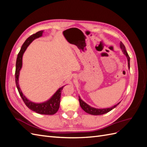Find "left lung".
I'll return each instance as SVG.
<instances>
[{"mask_svg": "<svg viewBox=\"0 0 147 147\" xmlns=\"http://www.w3.org/2000/svg\"><path fill=\"white\" fill-rule=\"evenodd\" d=\"M119 46H120V48L121 49V50L123 53V54L125 55L127 57V63H128V67L129 69L130 68V57L129 56L127 53L126 50V48L125 46L124 45V44L120 42L119 43ZM79 97V102H80V107H82V109L84 111V112L91 114L92 115H103L105 113H108L110 111L112 110V109H113L114 108L116 107L117 105H118V104L120 103L121 102H118V103L116 105H115L114 106L110 108H107V109H96L94 107H92L90 105H89L88 104H87L86 102H84L83 100H82V99L80 98V97L78 96Z\"/></svg>", "mask_w": 147, "mask_h": 147, "instance_id": "left-lung-1", "label": "left lung"}]
</instances>
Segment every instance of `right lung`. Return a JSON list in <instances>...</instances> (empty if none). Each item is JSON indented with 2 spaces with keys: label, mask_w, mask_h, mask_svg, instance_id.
I'll return each instance as SVG.
<instances>
[{
  "label": "right lung",
  "mask_w": 147,
  "mask_h": 147,
  "mask_svg": "<svg viewBox=\"0 0 147 147\" xmlns=\"http://www.w3.org/2000/svg\"><path fill=\"white\" fill-rule=\"evenodd\" d=\"M43 32V30H40L38 31L37 33L30 35L29 37H28L26 40V41L23 43V45H22L16 59L15 70V82L20 96L21 97L22 99L23 100L26 105L27 106L29 109L32 110L34 112H35L37 113L42 115H54L57 112V110H58L59 108L61 91L63 90L64 86L59 88L55 94L52 96V97L50 99H48V100L44 102H42V103H35V102H33L26 98V97L23 94V92H22L18 83L20 72L22 68V65H23V56L24 53L25 52L28 46L30 45V43L32 42L34 40L42 36Z\"/></svg>",
  "instance_id": "add662e5"
}]
</instances>
